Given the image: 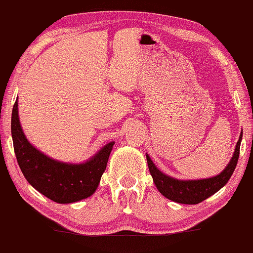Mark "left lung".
<instances>
[{
    "mask_svg": "<svg viewBox=\"0 0 253 253\" xmlns=\"http://www.w3.org/2000/svg\"><path fill=\"white\" fill-rule=\"evenodd\" d=\"M243 131H241L240 138H238L233 157L225 167V169L218 175L208 177V179L198 180H180L172 177L167 174L163 173L154 162L151 161L150 156L145 154L148 161V167L150 174L154 179V182L157 187L159 193L164 197L170 199V201L180 203V204H198L216 191H219L225 184L228 182L230 176L233 175L235 167L237 165L238 156H240V147Z\"/></svg>",
    "mask_w": 253,
    "mask_h": 253,
    "instance_id": "left-lung-1",
    "label": "left lung"
}]
</instances>
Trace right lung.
<instances>
[{
  "label": "right lung",
  "mask_w": 253,
  "mask_h": 253,
  "mask_svg": "<svg viewBox=\"0 0 253 253\" xmlns=\"http://www.w3.org/2000/svg\"><path fill=\"white\" fill-rule=\"evenodd\" d=\"M11 135L25 179L39 193L59 204L83 201L95 193L115 145V142H110L80 164L56 161L35 148L25 136L19 120L18 98L12 109Z\"/></svg>",
  "instance_id": "add662e5"
}]
</instances>
